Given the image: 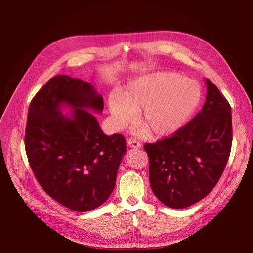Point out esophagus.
Segmentation results:
<instances>
[{"instance_id": "1", "label": "esophagus", "mask_w": 253, "mask_h": 253, "mask_svg": "<svg viewBox=\"0 0 253 253\" xmlns=\"http://www.w3.org/2000/svg\"><path fill=\"white\" fill-rule=\"evenodd\" d=\"M127 144L129 145L130 148H133V149H139V148H141L140 142L137 141V140L134 139V138H129V139L127 140Z\"/></svg>"}]
</instances>
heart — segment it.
Listing matches in <instances>:
<instances>
[{"label": "heart", "mask_w": 253, "mask_h": 253, "mask_svg": "<svg viewBox=\"0 0 253 253\" xmlns=\"http://www.w3.org/2000/svg\"><path fill=\"white\" fill-rule=\"evenodd\" d=\"M201 98V89L192 79L176 73H156L137 78L109 98V109L116 128L133 121L141 126L136 133L166 137L179 130L192 116Z\"/></svg>", "instance_id": "obj_1"}]
</instances>
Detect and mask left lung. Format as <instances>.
Listing matches in <instances>:
<instances>
[{"label":"left lung","instance_id":"obj_1","mask_svg":"<svg viewBox=\"0 0 253 253\" xmlns=\"http://www.w3.org/2000/svg\"><path fill=\"white\" fill-rule=\"evenodd\" d=\"M205 83L201 112L169 138L144 144L152 191L170 208L182 209L202 200L215 187L230 157L231 105L210 80Z\"/></svg>","mask_w":253,"mask_h":253}]
</instances>
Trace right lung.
<instances>
[{
	"mask_svg": "<svg viewBox=\"0 0 253 253\" xmlns=\"http://www.w3.org/2000/svg\"><path fill=\"white\" fill-rule=\"evenodd\" d=\"M64 106L69 114L61 112ZM102 110L94 87L66 75L50 79L29 108L24 145L31 168L43 190L74 211L108 200L126 153L124 136L105 135L89 112Z\"/></svg>",
	"mask_w": 253,
	"mask_h": 253,
	"instance_id": "1",
	"label": "right lung"
}]
</instances>
